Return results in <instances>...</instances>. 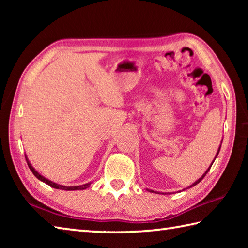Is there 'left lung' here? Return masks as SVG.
<instances>
[{
  "instance_id": "left-lung-1",
  "label": "left lung",
  "mask_w": 248,
  "mask_h": 248,
  "mask_svg": "<svg viewBox=\"0 0 248 248\" xmlns=\"http://www.w3.org/2000/svg\"><path fill=\"white\" fill-rule=\"evenodd\" d=\"M220 149H221V145H220V148H219V150H217V155H216V158H217V154H219V152H220ZM216 158H215V159H216ZM215 159H213V162H215ZM213 162H212V164H213ZM212 164H211V165H210V167H209V169L207 170V171H205V173H204V174H203L202 176H201V177H200V178H199L198 180H197V182H196V183H194V184H192L190 187H192V186H195V185H197V184H198V183H200V182H201V180H202V179H203V177H204V176H205V175H207V173H208V171L210 170V169H211V166H212ZM149 191H150V190H149ZM151 192H153V191H152V190H151Z\"/></svg>"
}]
</instances>
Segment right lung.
Wrapping results in <instances>:
<instances>
[{"mask_svg": "<svg viewBox=\"0 0 248 248\" xmlns=\"http://www.w3.org/2000/svg\"><path fill=\"white\" fill-rule=\"evenodd\" d=\"M26 161H27V158H26ZM27 164H28V166H29V169H31V173L36 176L37 178H38L39 180H41V182H44V183H46L47 185H49L50 187H52V188H56V189H62V190H83V189H86L87 187H90V185L91 184H85V185H82V186H73V187H66V186H61V185H58V184H56V183H53V182H51V180H48L47 178H45L44 176H41L38 171L37 170H35V169H33V167L29 164V162H27Z\"/></svg>", "mask_w": 248, "mask_h": 248, "instance_id": "right-lung-1", "label": "right lung"}]
</instances>
